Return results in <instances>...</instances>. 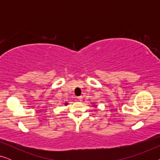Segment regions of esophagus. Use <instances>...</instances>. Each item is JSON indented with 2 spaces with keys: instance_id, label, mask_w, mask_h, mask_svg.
<instances>
[{
  "instance_id": "esophagus-1",
  "label": "esophagus",
  "mask_w": 160,
  "mask_h": 160,
  "mask_svg": "<svg viewBox=\"0 0 160 160\" xmlns=\"http://www.w3.org/2000/svg\"><path fill=\"white\" fill-rule=\"evenodd\" d=\"M77 99H78V100H79V101H82V96L77 97Z\"/></svg>"
}]
</instances>
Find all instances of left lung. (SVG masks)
Here are the masks:
<instances>
[{
	"label": "left lung",
	"mask_w": 160,
	"mask_h": 160,
	"mask_svg": "<svg viewBox=\"0 0 160 160\" xmlns=\"http://www.w3.org/2000/svg\"><path fill=\"white\" fill-rule=\"evenodd\" d=\"M92 103H93V104L92 105V106H96V105L95 104V102H92Z\"/></svg>",
	"instance_id": "1"
}]
</instances>
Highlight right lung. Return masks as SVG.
<instances>
[{
    "label": "right lung",
    "instance_id": "1",
    "mask_svg": "<svg viewBox=\"0 0 160 160\" xmlns=\"http://www.w3.org/2000/svg\"><path fill=\"white\" fill-rule=\"evenodd\" d=\"M64 104H65V106H67V105H68V102H65V103H64Z\"/></svg>",
    "mask_w": 160,
    "mask_h": 160
}]
</instances>
